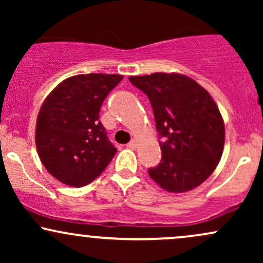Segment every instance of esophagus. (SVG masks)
I'll use <instances>...</instances> for the list:
<instances>
[{
    "label": "esophagus",
    "instance_id": "34e87169",
    "mask_svg": "<svg viewBox=\"0 0 263 263\" xmlns=\"http://www.w3.org/2000/svg\"><path fill=\"white\" fill-rule=\"evenodd\" d=\"M127 147H128V148H131V149H135L136 147H137V142H136L135 140H132L131 142H128V143H127Z\"/></svg>",
    "mask_w": 263,
    "mask_h": 263
}]
</instances>
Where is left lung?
I'll use <instances>...</instances> for the list:
<instances>
[{"mask_svg": "<svg viewBox=\"0 0 263 263\" xmlns=\"http://www.w3.org/2000/svg\"><path fill=\"white\" fill-rule=\"evenodd\" d=\"M152 105L162 141V159L148 174L161 188L184 193L197 188L221 158L225 126L210 93L185 75L129 77Z\"/></svg>", "mask_w": 263, "mask_h": 263, "instance_id": "1", "label": "left lung"}]
</instances>
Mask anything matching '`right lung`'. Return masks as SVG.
Instances as JSON below:
<instances>
[{
	"mask_svg": "<svg viewBox=\"0 0 263 263\" xmlns=\"http://www.w3.org/2000/svg\"><path fill=\"white\" fill-rule=\"evenodd\" d=\"M122 78L75 75L62 81L44 100L35 126V146L45 170L59 182L77 188L86 185L116 155L99 114Z\"/></svg>",
	"mask_w": 263,
	"mask_h": 263,
	"instance_id": "obj_1",
	"label": "right lung"
}]
</instances>
